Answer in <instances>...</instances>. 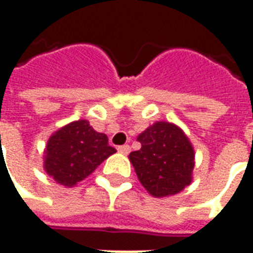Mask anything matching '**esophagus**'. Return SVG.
Here are the masks:
<instances>
[{"label":"esophagus","mask_w":253,"mask_h":253,"mask_svg":"<svg viewBox=\"0 0 253 253\" xmlns=\"http://www.w3.org/2000/svg\"><path fill=\"white\" fill-rule=\"evenodd\" d=\"M118 152L122 154H128L130 153V146H128V145H122V146H118Z\"/></svg>","instance_id":"obj_1"}]
</instances>
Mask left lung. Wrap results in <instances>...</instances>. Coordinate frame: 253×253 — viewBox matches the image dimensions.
<instances>
[{"mask_svg": "<svg viewBox=\"0 0 253 253\" xmlns=\"http://www.w3.org/2000/svg\"><path fill=\"white\" fill-rule=\"evenodd\" d=\"M137 139L141 149L131 152L128 160L139 183L150 195H176L190 186L195 150L180 127L170 122H156Z\"/></svg>", "mask_w": 253, "mask_h": 253, "instance_id": "1", "label": "left lung"}]
</instances>
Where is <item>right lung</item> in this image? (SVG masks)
I'll use <instances>...</instances> for the list:
<instances>
[{
	"label": "right lung",
	"instance_id": "obj_1",
	"mask_svg": "<svg viewBox=\"0 0 253 253\" xmlns=\"http://www.w3.org/2000/svg\"><path fill=\"white\" fill-rule=\"evenodd\" d=\"M114 153L107 135L80 119L52 132L44 148L43 168L58 184L74 187Z\"/></svg>",
	"mask_w": 253,
	"mask_h": 253
}]
</instances>
